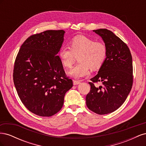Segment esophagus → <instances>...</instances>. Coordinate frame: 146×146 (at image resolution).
Wrapping results in <instances>:
<instances>
[{"label":"esophagus","mask_w":146,"mask_h":146,"mask_svg":"<svg viewBox=\"0 0 146 146\" xmlns=\"http://www.w3.org/2000/svg\"><path fill=\"white\" fill-rule=\"evenodd\" d=\"M73 83H74V85H78V84H80V82L78 81V80H74Z\"/></svg>","instance_id":"1"}]
</instances>
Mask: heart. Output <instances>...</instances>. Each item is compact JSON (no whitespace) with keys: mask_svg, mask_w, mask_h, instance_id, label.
Here are the masks:
<instances>
[{"mask_svg":"<svg viewBox=\"0 0 146 146\" xmlns=\"http://www.w3.org/2000/svg\"><path fill=\"white\" fill-rule=\"evenodd\" d=\"M70 47L63 46L60 49L58 56L65 68H70L74 63L76 56H78V63L69 70L70 76L79 78L88 76L90 68L99 69L107 58V48L102 41L83 35H79L71 39Z\"/></svg>","mask_w":146,"mask_h":146,"instance_id":"heart-1","label":"heart"}]
</instances>
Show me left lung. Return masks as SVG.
Returning <instances> with one entry per match:
<instances>
[{
    "mask_svg": "<svg viewBox=\"0 0 146 146\" xmlns=\"http://www.w3.org/2000/svg\"><path fill=\"white\" fill-rule=\"evenodd\" d=\"M104 40L107 55L98 74L89 82L91 90L86 97L88 108L98 114L116 111L123 104L133 85V64L126 44L105 29L93 30ZM100 81L99 87L95 83Z\"/></svg>",
    "mask_w": 146,
    "mask_h": 146,
    "instance_id": "8db88e82",
    "label": "left lung"
}]
</instances>
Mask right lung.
Returning a JSON list of instances; mask_svg holds the SVG:
<instances>
[{
  "label": "right lung",
  "mask_w": 146,
  "mask_h": 146,
  "mask_svg": "<svg viewBox=\"0 0 146 146\" xmlns=\"http://www.w3.org/2000/svg\"><path fill=\"white\" fill-rule=\"evenodd\" d=\"M63 30H46L29 37L15 60L13 81L22 102L43 117L58 113L66 92L73 86L57 55L64 40Z\"/></svg>",
  "instance_id": "right-lung-1"
}]
</instances>
